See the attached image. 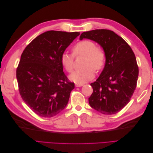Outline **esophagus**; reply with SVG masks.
I'll use <instances>...</instances> for the list:
<instances>
[{
    "instance_id": "1",
    "label": "esophagus",
    "mask_w": 153,
    "mask_h": 153,
    "mask_svg": "<svg viewBox=\"0 0 153 153\" xmlns=\"http://www.w3.org/2000/svg\"><path fill=\"white\" fill-rule=\"evenodd\" d=\"M83 85H84V84H78V83H76V84H75L76 87H82V86H83Z\"/></svg>"
}]
</instances>
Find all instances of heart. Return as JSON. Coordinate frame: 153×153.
<instances>
[{"label":"heart","instance_id":"obj_1","mask_svg":"<svg viewBox=\"0 0 153 153\" xmlns=\"http://www.w3.org/2000/svg\"><path fill=\"white\" fill-rule=\"evenodd\" d=\"M72 54L75 57H84L82 65L84 68L74 71L69 76L70 80L75 83L82 84L92 79L94 76V69L100 71L105 64L106 54L104 50L96 47V44L91 40L84 39L75 44L72 48ZM73 56L66 53L61 55V65L68 73L73 71Z\"/></svg>","mask_w":153,"mask_h":153}]
</instances>
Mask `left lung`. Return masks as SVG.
<instances>
[{
	"label": "left lung",
	"mask_w": 153,
	"mask_h": 153,
	"mask_svg": "<svg viewBox=\"0 0 153 153\" xmlns=\"http://www.w3.org/2000/svg\"><path fill=\"white\" fill-rule=\"evenodd\" d=\"M93 40L103 47L105 66L89 98L92 108L105 115L121 111L130 101L138 76V66L131 48L121 36L107 29H96L81 34L80 39Z\"/></svg>",
	"instance_id": "obj_1"
}]
</instances>
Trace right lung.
<instances>
[{
    "instance_id": "right-lung-1",
    "label": "right lung",
    "mask_w": 153,
    "mask_h": 153,
    "mask_svg": "<svg viewBox=\"0 0 153 153\" xmlns=\"http://www.w3.org/2000/svg\"><path fill=\"white\" fill-rule=\"evenodd\" d=\"M80 32L50 30L37 36L22 53L16 69L22 100L39 116L52 117L67 105L75 84L63 72L61 55Z\"/></svg>"
}]
</instances>
